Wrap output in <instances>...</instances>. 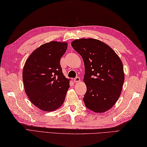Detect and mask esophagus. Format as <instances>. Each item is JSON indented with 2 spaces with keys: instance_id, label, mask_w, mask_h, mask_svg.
<instances>
[{
  "instance_id": "obj_1",
  "label": "esophagus",
  "mask_w": 147,
  "mask_h": 147,
  "mask_svg": "<svg viewBox=\"0 0 147 147\" xmlns=\"http://www.w3.org/2000/svg\"><path fill=\"white\" fill-rule=\"evenodd\" d=\"M80 81H81V79L80 77H76L74 79V82H80Z\"/></svg>"
}]
</instances>
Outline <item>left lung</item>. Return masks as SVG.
I'll return each instance as SVG.
<instances>
[{
  "mask_svg": "<svg viewBox=\"0 0 147 147\" xmlns=\"http://www.w3.org/2000/svg\"><path fill=\"white\" fill-rule=\"evenodd\" d=\"M71 46L84 63L85 106L98 113L109 110L122 90L124 73L121 60L109 45L96 39L75 40Z\"/></svg>",
  "mask_w": 147,
  "mask_h": 147,
  "instance_id": "1",
  "label": "left lung"
}]
</instances>
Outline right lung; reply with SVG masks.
<instances>
[{
    "label": "right lung",
    "instance_id": "right-lung-1",
    "mask_svg": "<svg viewBox=\"0 0 147 147\" xmlns=\"http://www.w3.org/2000/svg\"><path fill=\"white\" fill-rule=\"evenodd\" d=\"M67 48L66 42L52 41L41 45L29 56L23 69L25 91L31 102L43 111L61 106L69 88L60 59Z\"/></svg>",
    "mask_w": 147,
    "mask_h": 147
}]
</instances>
